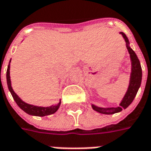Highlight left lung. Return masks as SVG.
Segmentation results:
<instances>
[{
	"mask_svg": "<svg viewBox=\"0 0 151 151\" xmlns=\"http://www.w3.org/2000/svg\"><path fill=\"white\" fill-rule=\"evenodd\" d=\"M120 34L122 35L125 41L126 46H127L128 52L130 54L131 64H132L130 80H129V85H128L127 92L124 94L123 99L120 101V103L119 104V106L103 108V107H99L94 104H91L92 108L94 110L99 112V113L107 114V115L119 113L120 111H122V109L128 108L135 99V95L137 94L138 91L140 87V85H141V82H142V68L140 65L139 60L138 59L137 55L135 54V52L130 47V45H129L130 43H129L128 37L126 36L125 34L123 33V32H120Z\"/></svg>",
	"mask_w": 151,
	"mask_h": 151,
	"instance_id": "1",
	"label": "left lung"
}]
</instances>
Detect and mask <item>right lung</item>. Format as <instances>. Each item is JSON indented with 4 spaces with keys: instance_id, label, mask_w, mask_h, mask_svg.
I'll list each match as a JSON object with an SVG mask.
<instances>
[{
    "instance_id": "1",
    "label": "right lung",
    "mask_w": 151,
    "mask_h": 151,
    "mask_svg": "<svg viewBox=\"0 0 151 151\" xmlns=\"http://www.w3.org/2000/svg\"><path fill=\"white\" fill-rule=\"evenodd\" d=\"M10 63H11V60L9 63L8 65V69H7L6 72V79H7V84H8V87L10 93H11L12 96L16 102V104L18 105L19 108L23 110L25 113H27L29 115L36 116H45L51 115L56 113L58 109H59L60 106V101L59 103L55 105V106H47V107H43V106H34V105H30V104L26 103L25 101H23L17 94L14 92L13 89L12 87L11 84V79H10Z\"/></svg>"
}]
</instances>
